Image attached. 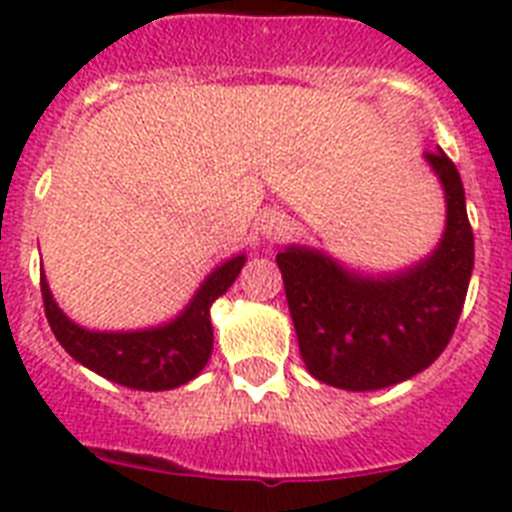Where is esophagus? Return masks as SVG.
Listing matches in <instances>:
<instances>
[{"instance_id":"obj_1","label":"esophagus","mask_w":512,"mask_h":512,"mask_svg":"<svg viewBox=\"0 0 512 512\" xmlns=\"http://www.w3.org/2000/svg\"><path fill=\"white\" fill-rule=\"evenodd\" d=\"M257 225H260L263 239L271 241V244H276V241H281V239H287L289 231H292V220H289L284 212H279V209H268V212H263V215H260V220H257Z\"/></svg>"}]
</instances>
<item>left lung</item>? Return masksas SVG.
I'll list each match as a JSON object with an SVG mask.
<instances>
[{"mask_svg": "<svg viewBox=\"0 0 512 512\" xmlns=\"http://www.w3.org/2000/svg\"><path fill=\"white\" fill-rule=\"evenodd\" d=\"M425 162L444 188L446 228L417 265L364 276L319 249L276 255L300 356L332 388L380 390L409 380L444 353L457 329L473 273V228L452 159L438 148Z\"/></svg>", "mask_w": 512, "mask_h": 512, "instance_id": "1", "label": "left lung"}]
</instances>
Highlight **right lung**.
<instances>
[{
	"label": "right lung",
	"mask_w": 512,
	"mask_h": 512,
	"mask_svg": "<svg viewBox=\"0 0 512 512\" xmlns=\"http://www.w3.org/2000/svg\"><path fill=\"white\" fill-rule=\"evenodd\" d=\"M247 257L236 255L209 273L180 316L162 327L135 332H92L68 319L52 300L42 273L44 313L52 335L71 358L100 377L135 390H172L191 382L212 356L209 308L225 295Z\"/></svg>",
	"instance_id": "add662e5"
}]
</instances>
